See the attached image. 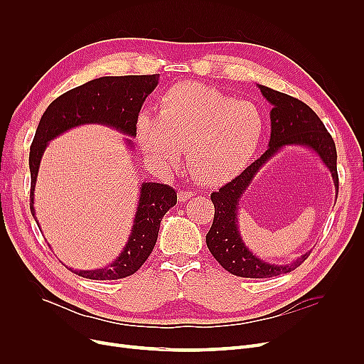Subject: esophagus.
Wrapping results in <instances>:
<instances>
[{"label": "esophagus", "mask_w": 364, "mask_h": 364, "mask_svg": "<svg viewBox=\"0 0 364 364\" xmlns=\"http://www.w3.org/2000/svg\"><path fill=\"white\" fill-rule=\"evenodd\" d=\"M192 198H193V193H192V192H183V190H181V192L178 193V200H180V202H186V200L192 199Z\"/></svg>", "instance_id": "esophagus-1"}]
</instances>
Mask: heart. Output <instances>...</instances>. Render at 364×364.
Masks as SVG:
<instances>
[{
  "instance_id": "heart-1",
  "label": "heart",
  "mask_w": 364,
  "mask_h": 364,
  "mask_svg": "<svg viewBox=\"0 0 364 364\" xmlns=\"http://www.w3.org/2000/svg\"><path fill=\"white\" fill-rule=\"evenodd\" d=\"M264 129L255 103L195 81L168 88L158 117L143 112L136 125L139 146L151 164L171 168L186 151L193 177L206 187L233 180L255 155Z\"/></svg>"
}]
</instances>
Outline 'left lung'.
I'll return each instance as SVG.
<instances>
[{"instance_id": "1", "label": "left lung", "mask_w": 364, "mask_h": 364, "mask_svg": "<svg viewBox=\"0 0 364 364\" xmlns=\"http://www.w3.org/2000/svg\"><path fill=\"white\" fill-rule=\"evenodd\" d=\"M257 87L265 100L273 106L270 112L272 134L269 149L262 153L261 158L247 166L240 176L211 195L215 214L211 230L206 235V245L209 252L228 273L239 277L265 279L291 273L309 258L311 251L302 254L288 264H272L258 258L245 245L239 232V205L247 187L251 186L252 180L267 162L272 161L280 150L289 146L307 147L316 153L323 165L331 172L336 188V196L338 172L335 141L316 112L288 94L261 84H257Z\"/></svg>"}]
</instances>
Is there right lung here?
Masks as SVG:
<instances>
[{"mask_svg":"<svg viewBox=\"0 0 364 364\" xmlns=\"http://www.w3.org/2000/svg\"><path fill=\"white\" fill-rule=\"evenodd\" d=\"M158 82L159 75L102 76L62 94L47 107L38 124L29 153L31 213L38 227L41 225L33 206L35 184L48 143L72 128L90 124L106 125L134 139L137 134L139 112ZM124 143L128 149L134 147L131 139H124ZM176 203L177 193L174 188L161 183L143 181L129 237L117 259L103 269H68L91 280H117L134 274L151 254L158 240L161 221Z\"/></svg>","mask_w":364,"mask_h":364,"instance_id":"right-lung-1","label":"right lung"}]
</instances>
